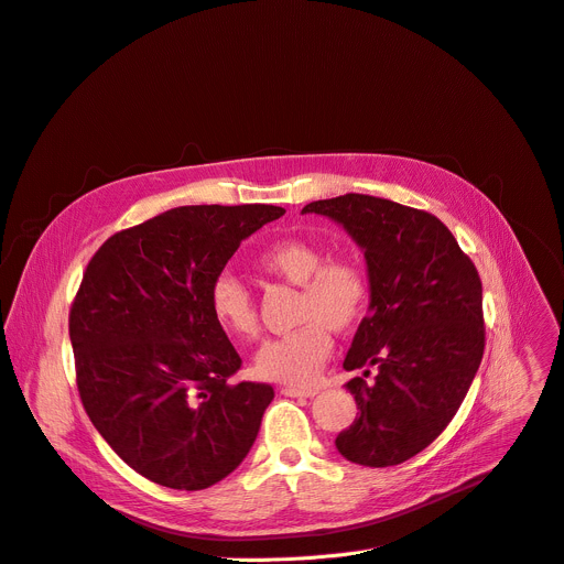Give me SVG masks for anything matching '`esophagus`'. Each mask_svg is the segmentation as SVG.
Listing matches in <instances>:
<instances>
[{
  "label": "esophagus",
  "instance_id": "esophagus-1",
  "mask_svg": "<svg viewBox=\"0 0 564 564\" xmlns=\"http://www.w3.org/2000/svg\"><path fill=\"white\" fill-rule=\"evenodd\" d=\"M281 394L292 397V399H311L317 394V389H313V387H281Z\"/></svg>",
  "mask_w": 564,
  "mask_h": 564
}]
</instances>
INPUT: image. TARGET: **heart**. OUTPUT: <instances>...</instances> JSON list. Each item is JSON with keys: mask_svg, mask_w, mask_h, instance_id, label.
Listing matches in <instances>:
<instances>
[{"mask_svg": "<svg viewBox=\"0 0 564 564\" xmlns=\"http://www.w3.org/2000/svg\"><path fill=\"white\" fill-rule=\"evenodd\" d=\"M264 274L302 288L297 304L300 329L267 340L256 355V373L288 384H308L334 350V332H350L371 302V283L352 258L325 260L323 247L308 239H281L258 256ZM209 313L216 327L239 343L260 332L251 292L235 276L221 274L209 288Z\"/></svg>", "mask_w": 564, "mask_h": 564, "instance_id": "obj_1", "label": "heart"}]
</instances>
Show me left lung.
Listing matches in <instances>:
<instances>
[{
	"label": "left lung",
	"mask_w": 564,
	"mask_h": 564,
	"mask_svg": "<svg viewBox=\"0 0 564 564\" xmlns=\"http://www.w3.org/2000/svg\"><path fill=\"white\" fill-rule=\"evenodd\" d=\"M334 218L364 249L371 313L343 369L376 365L377 380L346 387L359 417L336 449L369 468L399 465L447 429L484 357L481 279L437 216L373 195L346 193L304 209Z\"/></svg>",
	"instance_id": "8db88e82"
}]
</instances>
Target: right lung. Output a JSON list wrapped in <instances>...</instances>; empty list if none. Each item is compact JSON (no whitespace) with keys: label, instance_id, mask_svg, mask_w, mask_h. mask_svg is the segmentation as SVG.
Returning <instances> with one entry per match:
<instances>
[{"label":"right lung","instance_id":"add662e5","mask_svg":"<svg viewBox=\"0 0 564 564\" xmlns=\"http://www.w3.org/2000/svg\"><path fill=\"white\" fill-rule=\"evenodd\" d=\"M285 214L193 205L108 237L68 313L78 394L115 454L154 484L200 491L249 454L272 384L232 382L241 357L209 313L239 243Z\"/></svg>","mask_w":564,"mask_h":564}]
</instances>
